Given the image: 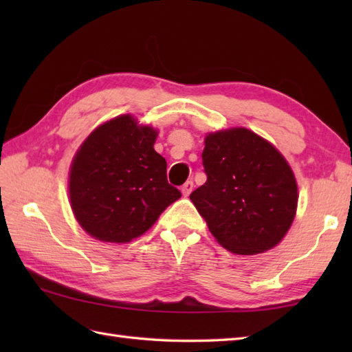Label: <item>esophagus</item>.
I'll list each match as a JSON object with an SVG mask.
<instances>
[{
	"label": "esophagus",
	"instance_id": "1",
	"mask_svg": "<svg viewBox=\"0 0 352 352\" xmlns=\"http://www.w3.org/2000/svg\"><path fill=\"white\" fill-rule=\"evenodd\" d=\"M192 190H193V182H186V183L183 184V188H182L183 197H189Z\"/></svg>",
	"mask_w": 352,
	"mask_h": 352
}]
</instances>
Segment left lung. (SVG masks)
<instances>
[{"label": "left lung", "mask_w": 352, "mask_h": 352, "mask_svg": "<svg viewBox=\"0 0 352 352\" xmlns=\"http://www.w3.org/2000/svg\"><path fill=\"white\" fill-rule=\"evenodd\" d=\"M207 182L190 201L223 248L252 256L286 236L298 206L294 172L281 153L248 129L207 134Z\"/></svg>", "instance_id": "left-lung-1"}]
</instances>
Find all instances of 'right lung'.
I'll list each match as a JSON object with an SVG mask.
<instances>
[{"instance_id": "add662e5", "label": "right lung", "mask_w": 352, "mask_h": 352, "mask_svg": "<svg viewBox=\"0 0 352 352\" xmlns=\"http://www.w3.org/2000/svg\"><path fill=\"white\" fill-rule=\"evenodd\" d=\"M157 131L122 115L95 129L69 170V199L87 234L126 243L154 226L182 197L168 183L166 160L155 153Z\"/></svg>"}]
</instances>
